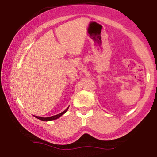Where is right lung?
<instances>
[{
  "mask_svg": "<svg viewBox=\"0 0 157 157\" xmlns=\"http://www.w3.org/2000/svg\"><path fill=\"white\" fill-rule=\"evenodd\" d=\"M68 107L66 109V110H65L64 111H63V112H61L59 113V114H57V115H55V116H52V117H37V116H35L34 115V117H35L36 118L39 119V120H42V121H51V120H56V119L60 117L61 116H62L63 114H64L66 112V111H68Z\"/></svg>",
  "mask_w": 157,
  "mask_h": 157,
  "instance_id": "right-lung-1",
  "label": "right lung"
}]
</instances>
